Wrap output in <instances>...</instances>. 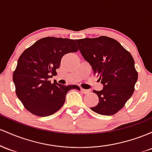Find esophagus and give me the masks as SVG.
<instances>
[{"mask_svg": "<svg viewBox=\"0 0 152 152\" xmlns=\"http://www.w3.org/2000/svg\"><path fill=\"white\" fill-rule=\"evenodd\" d=\"M82 93H84V94H87V93H90V90H85V89H83V88H80Z\"/></svg>", "mask_w": 152, "mask_h": 152, "instance_id": "34e87169", "label": "esophagus"}]
</instances>
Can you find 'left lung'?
Returning <instances> with one entry per match:
<instances>
[{
  "mask_svg": "<svg viewBox=\"0 0 152 152\" xmlns=\"http://www.w3.org/2000/svg\"><path fill=\"white\" fill-rule=\"evenodd\" d=\"M75 42L93 68V75H98L103 85L100 91L93 90L99 100L90 109L100 115H114L124 108L134 92L138 72L134 58L118 41L105 36Z\"/></svg>",
  "mask_w": 152,
  "mask_h": 152,
  "instance_id": "obj_1",
  "label": "left lung"
}]
</instances>
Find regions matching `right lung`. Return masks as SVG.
<instances>
[{
  "label": "right lung",
  "instance_id": "obj_1",
  "mask_svg": "<svg viewBox=\"0 0 152 152\" xmlns=\"http://www.w3.org/2000/svg\"><path fill=\"white\" fill-rule=\"evenodd\" d=\"M77 51L73 39L54 37L40 39L23 51L13 80L17 97L30 113L41 117L52 115L64 105L68 91L80 90L77 85L66 86L49 80L57 75L63 56Z\"/></svg>",
  "mask_w": 152,
  "mask_h": 152
}]
</instances>
